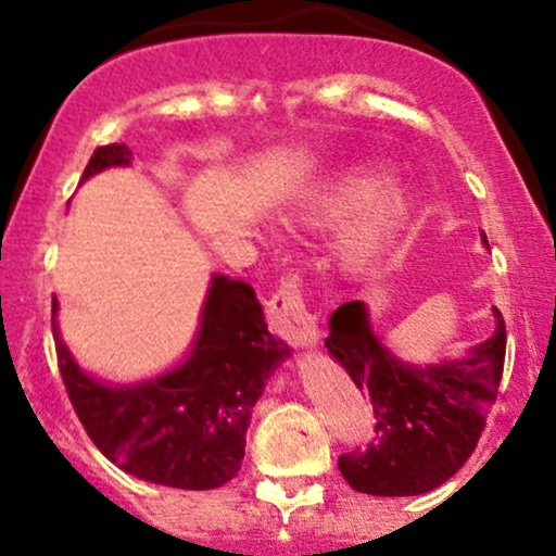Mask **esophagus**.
I'll use <instances>...</instances> for the list:
<instances>
[{
	"label": "esophagus",
	"instance_id": "1",
	"mask_svg": "<svg viewBox=\"0 0 556 556\" xmlns=\"http://www.w3.org/2000/svg\"><path fill=\"white\" fill-rule=\"evenodd\" d=\"M266 321H269L274 334H279L295 348H308V344L318 342V321L305 308L298 274L285 277L279 290L266 300Z\"/></svg>",
	"mask_w": 556,
	"mask_h": 556
}]
</instances>
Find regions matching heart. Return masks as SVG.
Instances as JSON below:
<instances>
[{
    "instance_id": "1",
    "label": "heart",
    "mask_w": 556,
    "mask_h": 556,
    "mask_svg": "<svg viewBox=\"0 0 556 556\" xmlns=\"http://www.w3.org/2000/svg\"><path fill=\"white\" fill-rule=\"evenodd\" d=\"M384 185V172H353L321 203V214L331 216V219H348V216L365 212L368 205L372 206L371 210L367 207L369 212L344 240V258L353 266H366L368 261L379 256L381 248L397 232L402 222H405L407 208H410V203H407V198L400 190L381 193Z\"/></svg>"
}]
</instances>
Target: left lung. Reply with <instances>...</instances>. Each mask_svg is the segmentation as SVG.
Here are the masks:
<instances>
[{
  "instance_id": "1",
  "label": "left lung",
  "mask_w": 556,
  "mask_h": 556,
  "mask_svg": "<svg viewBox=\"0 0 556 556\" xmlns=\"http://www.w3.org/2000/svg\"><path fill=\"white\" fill-rule=\"evenodd\" d=\"M494 318V334L465 358L410 366L374 334L366 303L350 300L331 314L324 344L355 387L366 389L376 418L374 442L337 463L350 486L374 496H416L463 468L502 379L507 329L496 308Z\"/></svg>"
}]
</instances>
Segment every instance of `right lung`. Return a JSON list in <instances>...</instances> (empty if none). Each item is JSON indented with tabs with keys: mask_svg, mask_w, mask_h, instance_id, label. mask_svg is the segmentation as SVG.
<instances>
[{
	"mask_svg": "<svg viewBox=\"0 0 556 556\" xmlns=\"http://www.w3.org/2000/svg\"><path fill=\"white\" fill-rule=\"evenodd\" d=\"M125 143L99 146L83 180L127 167ZM52 329L56 361L83 429L125 473L172 489H216L238 476L251 410L290 348L266 329L251 285L214 274L193 350L180 366L132 387L88 376Z\"/></svg>",
	"mask_w": 556,
	"mask_h": 556,
	"instance_id": "obj_1",
	"label": "right lung"
}]
</instances>
